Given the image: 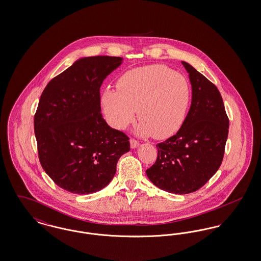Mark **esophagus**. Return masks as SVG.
<instances>
[{
  "label": "esophagus",
  "mask_w": 261,
  "mask_h": 261,
  "mask_svg": "<svg viewBox=\"0 0 261 261\" xmlns=\"http://www.w3.org/2000/svg\"><path fill=\"white\" fill-rule=\"evenodd\" d=\"M130 146H131V149H136L139 146V142L135 139H130Z\"/></svg>",
  "instance_id": "1"
}]
</instances>
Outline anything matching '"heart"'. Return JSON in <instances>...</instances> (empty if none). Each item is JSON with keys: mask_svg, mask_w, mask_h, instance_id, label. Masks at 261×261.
Wrapping results in <instances>:
<instances>
[{"mask_svg": "<svg viewBox=\"0 0 261 261\" xmlns=\"http://www.w3.org/2000/svg\"><path fill=\"white\" fill-rule=\"evenodd\" d=\"M117 91L107 90L101 106L108 122L124 129L137 114L141 117L136 133L140 136L167 139L176 134L186 119L191 88L185 76L165 65L154 64L129 70L116 84Z\"/></svg>", "mask_w": 261, "mask_h": 261, "instance_id": "1", "label": "heart"}]
</instances>
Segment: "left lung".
Listing matches in <instances>:
<instances>
[{"label": "left lung", "mask_w": 261, "mask_h": 261, "mask_svg": "<svg viewBox=\"0 0 261 261\" xmlns=\"http://www.w3.org/2000/svg\"><path fill=\"white\" fill-rule=\"evenodd\" d=\"M182 64L192 85L190 111L176 135L156 145V162L146 171L153 185L179 195L196 192L216 173L229 130L218 89L191 64Z\"/></svg>", "instance_id": "1"}]
</instances>
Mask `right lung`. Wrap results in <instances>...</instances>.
I'll return each instance as SVG.
<instances>
[{"label":"right lung","instance_id":"right-lung-1","mask_svg":"<svg viewBox=\"0 0 261 261\" xmlns=\"http://www.w3.org/2000/svg\"><path fill=\"white\" fill-rule=\"evenodd\" d=\"M123 59L77 60L44 89L34 116L41 165L62 189L87 195L108 186L116 164L130 150L129 138L100 113L99 88Z\"/></svg>","mask_w":261,"mask_h":261}]
</instances>
